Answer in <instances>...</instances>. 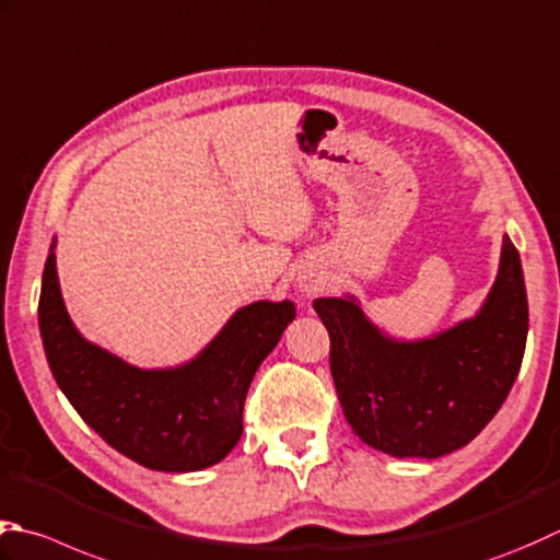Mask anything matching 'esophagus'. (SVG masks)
Listing matches in <instances>:
<instances>
[{
    "label": "esophagus",
    "instance_id": "obj_1",
    "mask_svg": "<svg viewBox=\"0 0 560 560\" xmlns=\"http://www.w3.org/2000/svg\"><path fill=\"white\" fill-rule=\"evenodd\" d=\"M320 279L317 277H313V273H305V277H299V281H295V289H299V293H301V299H305V301H311L313 295L320 291Z\"/></svg>",
    "mask_w": 560,
    "mask_h": 560
}]
</instances>
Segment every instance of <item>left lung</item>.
I'll return each mask as SVG.
<instances>
[{
    "instance_id": "1",
    "label": "left lung",
    "mask_w": 560,
    "mask_h": 560,
    "mask_svg": "<svg viewBox=\"0 0 560 560\" xmlns=\"http://www.w3.org/2000/svg\"><path fill=\"white\" fill-rule=\"evenodd\" d=\"M313 305L330 332L347 422L361 442L396 458H440L476 440L505 402L529 332L520 252L508 235L480 311L432 337H390L352 293Z\"/></svg>"
}]
</instances>
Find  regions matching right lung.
<instances>
[{
    "label": "right lung",
    "mask_w": 560,
    "mask_h": 560,
    "mask_svg": "<svg viewBox=\"0 0 560 560\" xmlns=\"http://www.w3.org/2000/svg\"><path fill=\"white\" fill-rule=\"evenodd\" d=\"M293 317V301H255L230 315L194 359L140 369L84 339L70 320L55 240L38 301L43 349L65 398L108 446L164 474H191L233 452L249 383Z\"/></svg>",
    "instance_id": "right-lung-1"
}]
</instances>
